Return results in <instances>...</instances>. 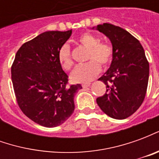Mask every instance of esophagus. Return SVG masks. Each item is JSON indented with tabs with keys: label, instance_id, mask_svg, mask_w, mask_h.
Returning <instances> with one entry per match:
<instances>
[{
	"label": "esophagus",
	"instance_id": "34e87169",
	"mask_svg": "<svg viewBox=\"0 0 159 159\" xmlns=\"http://www.w3.org/2000/svg\"><path fill=\"white\" fill-rule=\"evenodd\" d=\"M90 84H91V83H83V85H82V86H83V89H86V88H88V87H89V86H90Z\"/></svg>",
	"mask_w": 159,
	"mask_h": 159
}]
</instances>
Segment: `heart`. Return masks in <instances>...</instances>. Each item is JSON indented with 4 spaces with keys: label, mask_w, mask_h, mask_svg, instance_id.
Wrapping results in <instances>:
<instances>
[{
    "label": "heart",
    "mask_w": 159,
    "mask_h": 159,
    "mask_svg": "<svg viewBox=\"0 0 159 159\" xmlns=\"http://www.w3.org/2000/svg\"><path fill=\"white\" fill-rule=\"evenodd\" d=\"M77 42L88 48L87 60L83 65L77 66L74 69L70 78L74 83H87L92 81L100 71V64L106 67L110 64L112 58V48L110 45L100 42V39L93 34L84 33L78 36ZM59 64L63 69L69 70L73 66L70 50L68 45H63L58 53Z\"/></svg>",
    "instance_id": "obj_1"
}]
</instances>
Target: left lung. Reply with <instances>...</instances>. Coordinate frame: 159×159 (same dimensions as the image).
Returning <instances> with one entry per match:
<instances>
[{
	"mask_svg": "<svg viewBox=\"0 0 159 159\" xmlns=\"http://www.w3.org/2000/svg\"><path fill=\"white\" fill-rule=\"evenodd\" d=\"M110 39L112 60L110 68L98 80L107 86L97 104L109 117L124 119L143 102L149 78V63L140 42L121 27L105 23L93 27Z\"/></svg>",
	"mask_w": 159,
	"mask_h": 159,
	"instance_id": "obj_1",
	"label": "left lung"
}]
</instances>
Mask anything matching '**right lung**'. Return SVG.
<instances>
[{
	"label": "right lung",
	"instance_id": "obj_1",
	"mask_svg": "<svg viewBox=\"0 0 159 159\" xmlns=\"http://www.w3.org/2000/svg\"><path fill=\"white\" fill-rule=\"evenodd\" d=\"M72 30L46 31L21 46L11 69L17 102L24 114L42 126L53 128L68 119L75 109L80 84L66 87L68 76L58 53Z\"/></svg>",
	"mask_w": 159,
	"mask_h": 159
}]
</instances>
